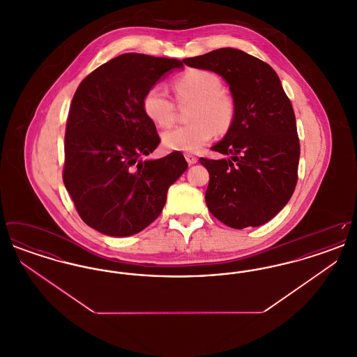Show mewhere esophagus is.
Returning <instances> with one entry per match:
<instances>
[{"label": "esophagus", "mask_w": 357, "mask_h": 357, "mask_svg": "<svg viewBox=\"0 0 357 357\" xmlns=\"http://www.w3.org/2000/svg\"><path fill=\"white\" fill-rule=\"evenodd\" d=\"M185 158H186L187 163H188V165H195V163L198 162V158H197L195 155H192V153H186V155H185Z\"/></svg>", "instance_id": "34e87169"}]
</instances>
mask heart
Here are the masks:
<instances>
[{
    "label": "heart",
    "mask_w": 357,
    "mask_h": 357,
    "mask_svg": "<svg viewBox=\"0 0 357 357\" xmlns=\"http://www.w3.org/2000/svg\"><path fill=\"white\" fill-rule=\"evenodd\" d=\"M172 88L179 102L194 100L192 123L178 126L162 134L163 146L171 151L195 153L207 144L217 130L226 131L234 118L233 99L222 92L220 77L204 69H190L178 76ZM143 111L159 127L174 120V102L160 85H153L143 96Z\"/></svg>",
    "instance_id": "1"
}]
</instances>
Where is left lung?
I'll return each instance as SVG.
<instances>
[{"instance_id":"left-lung-1","label":"left lung","mask_w":357,"mask_h":357,"mask_svg":"<svg viewBox=\"0 0 357 357\" xmlns=\"http://www.w3.org/2000/svg\"><path fill=\"white\" fill-rule=\"evenodd\" d=\"M183 63L220 75L234 102L226 135L211 147L223 158L199 159L210 174L204 195L210 213L233 229L271 221L293 195L300 159L296 116L280 77L269 64L234 48Z\"/></svg>"}]
</instances>
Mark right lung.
Here are the masks:
<instances>
[{
  "label": "right lung",
  "mask_w": 357,
  "mask_h": 357,
  "mask_svg": "<svg viewBox=\"0 0 357 357\" xmlns=\"http://www.w3.org/2000/svg\"><path fill=\"white\" fill-rule=\"evenodd\" d=\"M183 61L124 53L89 73L75 92L66 130L64 185L82 220L128 237L162 213L169 187L187 170L179 151L143 159L160 139L144 93Z\"/></svg>",
  "instance_id": "right-lung-1"
}]
</instances>
